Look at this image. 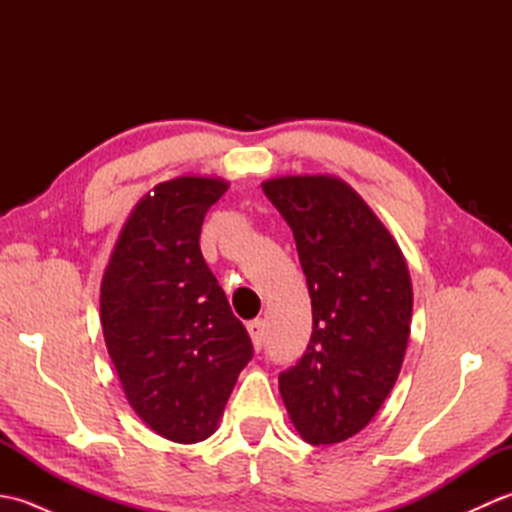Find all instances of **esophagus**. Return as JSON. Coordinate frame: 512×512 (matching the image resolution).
<instances>
[{"label": "esophagus", "mask_w": 512, "mask_h": 512, "mask_svg": "<svg viewBox=\"0 0 512 512\" xmlns=\"http://www.w3.org/2000/svg\"><path fill=\"white\" fill-rule=\"evenodd\" d=\"M248 334H250V339H253V345H255V350L259 352L262 350V345H264V334H266V330H264V321L262 319H255V321H250L248 325Z\"/></svg>", "instance_id": "34e87169"}]
</instances>
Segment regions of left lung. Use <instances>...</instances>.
<instances>
[{
	"label": "left lung",
	"mask_w": 512,
	"mask_h": 512,
	"mask_svg": "<svg viewBox=\"0 0 512 512\" xmlns=\"http://www.w3.org/2000/svg\"><path fill=\"white\" fill-rule=\"evenodd\" d=\"M292 228L312 299L306 352L279 374L299 436L336 444L367 427L405 358L413 292L405 257L350 184L286 176L262 184Z\"/></svg>",
	"instance_id": "8db88e82"
}]
</instances>
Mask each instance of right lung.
<instances>
[{"instance_id":"1","label":"right lung","mask_w":512,"mask_h":512,"mask_svg":"<svg viewBox=\"0 0 512 512\" xmlns=\"http://www.w3.org/2000/svg\"><path fill=\"white\" fill-rule=\"evenodd\" d=\"M228 182H160L125 222L101 284L107 352L129 405L158 436L193 444L213 436L250 336L206 266L200 231Z\"/></svg>"}]
</instances>
